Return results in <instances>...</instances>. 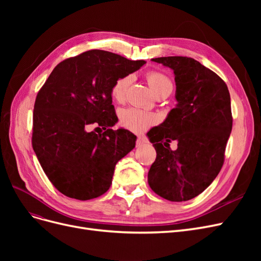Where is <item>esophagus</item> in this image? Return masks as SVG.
<instances>
[{
    "mask_svg": "<svg viewBox=\"0 0 261 261\" xmlns=\"http://www.w3.org/2000/svg\"><path fill=\"white\" fill-rule=\"evenodd\" d=\"M146 143H147V139H145L143 137H138L136 140V146L141 147V146H144Z\"/></svg>",
    "mask_w": 261,
    "mask_h": 261,
    "instance_id": "esophagus-1",
    "label": "esophagus"
}]
</instances>
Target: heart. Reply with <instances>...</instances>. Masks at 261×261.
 <instances>
[{"label": "heart", "instance_id": "heart-1", "mask_svg": "<svg viewBox=\"0 0 261 261\" xmlns=\"http://www.w3.org/2000/svg\"><path fill=\"white\" fill-rule=\"evenodd\" d=\"M147 83L155 96L170 94L173 89V84L169 76L161 72H149L146 75ZM130 84V76L118 78L111 88L112 98L117 102H123L127 93ZM120 122L123 127L133 132H143L155 122V116L151 113L143 111L136 108L124 109L120 113Z\"/></svg>", "mask_w": 261, "mask_h": 261}]
</instances>
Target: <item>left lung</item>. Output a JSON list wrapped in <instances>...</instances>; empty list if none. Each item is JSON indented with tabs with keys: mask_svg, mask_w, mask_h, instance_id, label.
<instances>
[{
	"mask_svg": "<svg viewBox=\"0 0 261 261\" xmlns=\"http://www.w3.org/2000/svg\"><path fill=\"white\" fill-rule=\"evenodd\" d=\"M152 61L174 72L177 103L147 134L156 151L148 183L164 199L186 201L201 194L222 168L233 122L230 92L215 72L192 58ZM172 140L176 150L169 148Z\"/></svg>",
	"mask_w": 261,
	"mask_h": 261,
	"instance_id": "obj_1",
	"label": "left lung"
}]
</instances>
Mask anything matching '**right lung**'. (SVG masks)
Instances as JSON below:
<instances>
[{
	"label": "right lung",
	"mask_w": 261,
	"mask_h": 261,
	"mask_svg": "<svg viewBox=\"0 0 261 261\" xmlns=\"http://www.w3.org/2000/svg\"><path fill=\"white\" fill-rule=\"evenodd\" d=\"M145 63L90 50L61 62L38 92L33 148L45 175L63 195L78 200L103 195L116 163L135 148L133 133L112 129L117 116L111 88ZM91 123L105 133L89 132Z\"/></svg>",
	"instance_id": "add662e5"
}]
</instances>
